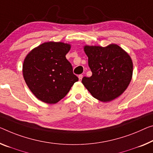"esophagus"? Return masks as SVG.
I'll list each match as a JSON object with an SVG mask.
<instances>
[{"mask_svg": "<svg viewBox=\"0 0 153 153\" xmlns=\"http://www.w3.org/2000/svg\"><path fill=\"white\" fill-rule=\"evenodd\" d=\"M79 81H81L82 79H83V75L79 74Z\"/></svg>", "mask_w": 153, "mask_h": 153, "instance_id": "esophagus-1", "label": "esophagus"}]
</instances>
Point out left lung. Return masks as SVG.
I'll use <instances>...</instances> for the list:
<instances>
[{
	"label": "left lung",
	"mask_w": 153,
	"mask_h": 153,
	"mask_svg": "<svg viewBox=\"0 0 153 153\" xmlns=\"http://www.w3.org/2000/svg\"><path fill=\"white\" fill-rule=\"evenodd\" d=\"M92 75L82 83L96 99L108 102L123 94L132 79L133 62L127 53L116 44L107 47L84 48Z\"/></svg>",
	"instance_id": "8db88e82"
}]
</instances>
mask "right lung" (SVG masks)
<instances>
[{
    "mask_svg": "<svg viewBox=\"0 0 153 153\" xmlns=\"http://www.w3.org/2000/svg\"><path fill=\"white\" fill-rule=\"evenodd\" d=\"M70 45L46 42L28 54L23 63V76L32 93L48 104L64 98L79 78L65 57Z\"/></svg>",
    "mask_w": 153,
    "mask_h": 153,
    "instance_id": "obj_1",
    "label": "right lung"
}]
</instances>
